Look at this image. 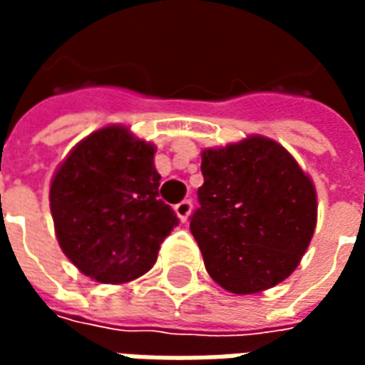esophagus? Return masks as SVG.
<instances>
[{"instance_id": "34e87169", "label": "esophagus", "mask_w": 365, "mask_h": 365, "mask_svg": "<svg viewBox=\"0 0 365 365\" xmlns=\"http://www.w3.org/2000/svg\"><path fill=\"white\" fill-rule=\"evenodd\" d=\"M191 209H193V201H191V199H183V201H180V203L174 207L175 215H178V219H180L182 222L187 221Z\"/></svg>"}]
</instances>
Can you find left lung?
Here are the masks:
<instances>
[{"mask_svg":"<svg viewBox=\"0 0 365 365\" xmlns=\"http://www.w3.org/2000/svg\"><path fill=\"white\" fill-rule=\"evenodd\" d=\"M190 217L209 275L237 295L260 293L297 268L317 225V193L295 158L264 136L201 154Z\"/></svg>","mask_w":365,"mask_h":365,"instance_id":"obj_1","label":"left lung"}]
</instances>
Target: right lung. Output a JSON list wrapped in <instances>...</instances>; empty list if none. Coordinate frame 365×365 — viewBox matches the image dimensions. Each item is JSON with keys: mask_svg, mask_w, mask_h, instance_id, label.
I'll return each mask as SVG.
<instances>
[{"mask_svg": "<svg viewBox=\"0 0 365 365\" xmlns=\"http://www.w3.org/2000/svg\"><path fill=\"white\" fill-rule=\"evenodd\" d=\"M154 152L128 128L105 127L83 138L52 178L60 248L96 282L125 283L148 272L178 225L160 199Z\"/></svg>", "mask_w": 365, "mask_h": 365, "instance_id": "obj_1", "label": "right lung"}]
</instances>
